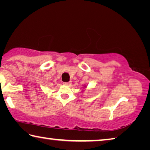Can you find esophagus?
I'll return each mask as SVG.
<instances>
[{
  "label": "esophagus",
  "instance_id": "34e87169",
  "mask_svg": "<svg viewBox=\"0 0 150 150\" xmlns=\"http://www.w3.org/2000/svg\"><path fill=\"white\" fill-rule=\"evenodd\" d=\"M63 84L65 85H70L71 84V81H69V82H63Z\"/></svg>",
  "mask_w": 150,
  "mask_h": 150
}]
</instances>
